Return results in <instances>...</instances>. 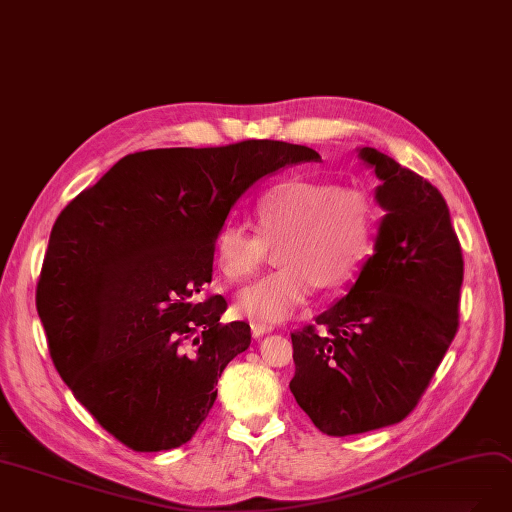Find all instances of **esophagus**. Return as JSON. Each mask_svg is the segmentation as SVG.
<instances>
[{
	"label": "esophagus",
	"instance_id": "esophagus-1",
	"mask_svg": "<svg viewBox=\"0 0 512 512\" xmlns=\"http://www.w3.org/2000/svg\"><path fill=\"white\" fill-rule=\"evenodd\" d=\"M270 331H274V327H272V325L251 323V333H253V337H261V335H266V333H270Z\"/></svg>",
	"mask_w": 512,
	"mask_h": 512
}]
</instances>
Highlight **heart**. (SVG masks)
<instances>
[{"mask_svg":"<svg viewBox=\"0 0 512 512\" xmlns=\"http://www.w3.org/2000/svg\"><path fill=\"white\" fill-rule=\"evenodd\" d=\"M259 234L225 223L215 238L221 272L242 280L268 259L280 244L285 268L263 276L236 295V310L253 323L274 325L289 318L314 295L348 287L369 261L377 204L369 192L333 181L293 179L263 194L255 206Z\"/></svg>","mask_w":512,"mask_h":512,"instance_id":"1","label":"heart"}]
</instances>
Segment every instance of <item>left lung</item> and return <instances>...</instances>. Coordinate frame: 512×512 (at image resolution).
Returning a JSON list of instances; mask_svg holds the SVG:
<instances>
[{
	"label": "left lung",
	"mask_w": 512,
	"mask_h": 512,
	"mask_svg": "<svg viewBox=\"0 0 512 512\" xmlns=\"http://www.w3.org/2000/svg\"><path fill=\"white\" fill-rule=\"evenodd\" d=\"M386 215L352 289L315 325L291 333L297 405L329 437L405 420L458 331L464 259L441 192L373 147Z\"/></svg>",
	"instance_id": "left-lung-1"
}]
</instances>
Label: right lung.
<instances>
[{"label": "right lung", "instance_id": "add662e5", "mask_svg": "<svg viewBox=\"0 0 512 512\" xmlns=\"http://www.w3.org/2000/svg\"><path fill=\"white\" fill-rule=\"evenodd\" d=\"M320 160L285 141L149 149L122 158L56 219L35 304L56 371L109 434L135 451L187 443L217 382L251 346L219 323L215 238L236 200L282 166Z\"/></svg>", "mask_w": 512, "mask_h": 512}]
</instances>
